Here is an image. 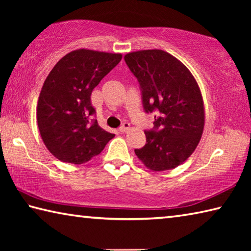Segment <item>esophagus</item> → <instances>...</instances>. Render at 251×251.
<instances>
[{
	"instance_id": "1",
	"label": "esophagus",
	"mask_w": 251,
	"mask_h": 251,
	"mask_svg": "<svg viewBox=\"0 0 251 251\" xmlns=\"http://www.w3.org/2000/svg\"><path fill=\"white\" fill-rule=\"evenodd\" d=\"M129 128H130L129 123H124V124H123V125L121 126L120 131H122V133H126V131L129 130Z\"/></svg>"
}]
</instances>
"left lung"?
Listing matches in <instances>:
<instances>
[{
    "label": "left lung",
    "instance_id": "obj_1",
    "mask_svg": "<svg viewBox=\"0 0 251 251\" xmlns=\"http://www.w3.org/2000/svg\"><path fill=\"white\" fill-rule=\"evenodd\" d=\"M124 58L141 84L145 112H157L154 129L145 130V146L135 154L152 172L176 168L196 150L205 126L197 80L179 59L163 50H136Z\"/></svg>",
    "mask_w": 251,
    "mask_h": 251
}]
</instances>
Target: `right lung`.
Instances as JSON below:
<instances>
[{"label": "right lung", "instance_id": "1", "mask_svg": "<svg viewBox=\"0 0 251 251\" xmlns=\"http://www.w3.org/2000/svg\"><path fill=\"white\" fill-rule=\"evenodd\" d=\"M121 59V53L79 49L67 53L50 72L39 96L36 118L43 143L57 159L86 163L115 136L96 120H88L95 112L92 91Z\"/></svg>", "mask_w": 251, "mask_h": 251}]
</instances>
